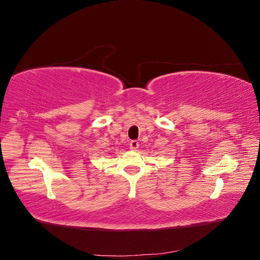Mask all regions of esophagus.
Returning a JSON list of instances; mask_svg holds the SVG:
<instances>
[{"instance_id": "obj_1", "label": "esophagus", "mask_w": 260, "mask_h": 260, "mask_svg": "<svg viewBox=\"0 0 260 260\" xmlns=\"http://www.w3.org/2000/svg\"><path fill=\"white\" fill-rule=\"evenodd\" d=\"M139 148V142L138 141H131L130 142V149H132V151H137V149Z\"/></svg>"}]
</instances>
